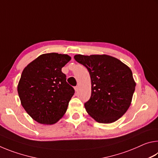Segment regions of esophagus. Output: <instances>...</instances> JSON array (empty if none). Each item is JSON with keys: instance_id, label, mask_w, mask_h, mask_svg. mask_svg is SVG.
Segmentation results:
<instances>
[{"instance_id": "1", "label": "esophagus", "mask_w": 158, "mask_h": 158, "mask_svg": "<svg viewBox=\"0 0 158 158\" xmlns=\"http://www.w3.org/2000/svg\"><path fill=\"white\" fill-rule=\"evenodd\" d=\"M74 90H75V92L77 93V91H78V90H79V86H76V87H74Z\"/></svg>"}]
</instances>
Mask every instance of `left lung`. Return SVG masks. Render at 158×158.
<instances>
[{
	"label": "left lung",
	"mask_w": 158,
	"mask_h": 158,
	"mask_svg": "<svg viewBox=\"0 0 158 158\" xmlns=\"http://www.w3.org/2000/svg\"><path fill=\"white\" fill-rule=\"evenodd\" d=\"M89 72L91 96L85 103L87 113L100 123H111L127 111L136 83L131 69L111 56L77 54L74 56Z\"/></svg>",
	"instance_id": "1"
}]
</instances>
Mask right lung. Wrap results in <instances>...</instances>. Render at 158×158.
Masks as SVG:
<instances>
[{
  "instance_id": "obj_1",
  "label": "right lung",
  "mask_w": 158,
  "mask_h": 158,
  "mask_svg": "<svg viewBox=\"0 0 158 158\" xmlns=\"http://www.w3.org/2000/svg\"><path fill=\"white\" fill-rule=\"evenodd\" d=\"M70 60L67 54L44 53L23 69L18 94L25 111L39 123L54 124L65 114L74 90L61 69Z\"/></svg>"
}]
</instances>
